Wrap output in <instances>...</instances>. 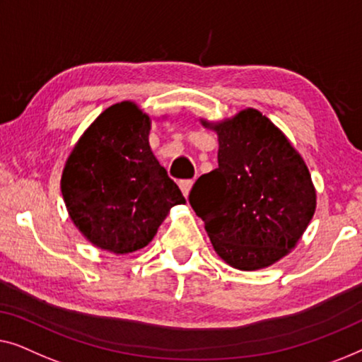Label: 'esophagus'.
<instances>
[{
    "label": "esophagus",
    "mask_w": 362,
    "mask_h": 362,
    "mask_svg": "<svg viewBox=\"0 0 362 362\" xmlns=\"http://www.w3.org/2000/svg\"><path fill=\"white\" fill-rule=\"evenodd\" d=\"M179 187H180V190H182V193H183V197L188 198V195H190L192 187H193V180H182V182L179 183Z\"/></svg>",
    "instance_id": "esophagus-1"
}]
</instances>
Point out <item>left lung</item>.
<instances>
[{"label":"left lung","mask_w":362,"mask_h":362,"mask_svg":"<svg viewBox=\"0 0 362 362\" xmlns=\"http://www.w3.org/2000/svg\"><path fill=\"white\" fill-rule=\"evenodd\" d=\"M200 123L218 134V169L195 182L188 202L226 264L239 271L272 266L297 246L317 208L303 157L254 108Z\"/></svg>","instance_id":"left-lung-1"}]
</instances>
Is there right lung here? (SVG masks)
<instances>
[{"label":"right lung","mask_w":362,"mask_h":362,"mask_svg":"<svg viewBox=\"0 0 362 362\" xmlns=\"http://www.w3.org/2000/svg\"><path fill=\"white\" fill-rule=\"evenodd\" d=\"M151 123L134 101L116 103L85 129L65 160L60 190L70 220L103 251L146 247L170 208L185 205L152 154Z\"/></svg>","instance_id":"obj_1"}]
</instances>
